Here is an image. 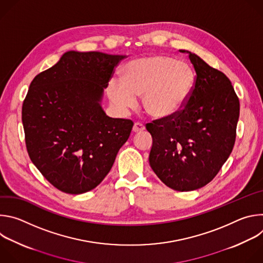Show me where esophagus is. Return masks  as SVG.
<instances>
[{
  "label": "esophagus",
  "instance_id": "esophagus-1",
  "mask_svg": "<svg viewBox=\"0 0 263 263\" xmlns=\"http://www.w3.org/2000/svg\"><path fill=\"white\" fill-rule=\"evenodd\" d=\"M144 130V126L140 123H135L133 126V132L134 133H140Z\"/></svg>",
  "mask_w": 263,
  "mask_h": 263
}]
</instances>
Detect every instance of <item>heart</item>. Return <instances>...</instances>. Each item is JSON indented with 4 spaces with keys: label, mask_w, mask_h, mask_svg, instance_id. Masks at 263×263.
Segmentation results:
<instances>
[{
    "label": "heart",
    "mask_w": 263,
    "mask_h": 263,
    "mask_svg": "<svg viewBox=\"0 0 263 263\" xmlns=\"http://www.w3.org/2000/svg\"><path fill=\"white\" fill-rule=\"evenodd\" d=\"M122 82L107 85L111 102L121 111L136 106L141 97L145 114L156 120L175 116L189 100L195 84L193 70L186 63L163 55L135 58L122 69Z\"/></svg>",
    "instance_id": "obj_1"
}]
</instances>
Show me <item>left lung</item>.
Here are the masks:
<instances>
[{
	"mask_svg": "<svg viewBox=\"0 0 263 263\" xmlns=\"http://www.w3.org/2000/svg\"><path fill=\"white\" fill-rule=\"evenodd\" d=\"M186 52L196 70L189 100L175 116L145 125L153 138L149 165L178 192L201 189L217 175L233 149L239 118V100L226 74Z\"/></svg>",
	"mask_w": 263,
	"mask_h": 263,
	"instance_id": "1",
	"label": "left lung"
}]
</instances>
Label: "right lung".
I'll use <instances>...</instances> for the list:
<instances>
[{
	"label": "right lung",
	"mask_w": 263,
	"mask_h": 263,
	"mask_svg": "<svg viewBox=\"0 0 263 263\" xmlns=\"http://www.w3.org/2000/svg\"><path fill=\"white\" fill-rule=\"evenodd\" d=\"M124 58L69 51L30 84L22 108L27 151L42 175L65 194L97 187L130 136L133 122L107 117L100 104Z\"/></svg>",
	"instance_id": "add662e5"
}]
</instances>
